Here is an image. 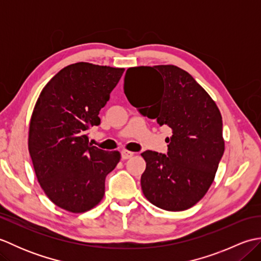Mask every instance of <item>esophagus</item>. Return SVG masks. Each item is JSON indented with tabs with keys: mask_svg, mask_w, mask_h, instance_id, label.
I'll return each instance as SVG.
<instances>
[{
	"mask_svg": "<svg viewBox=\"0 0 261 261\" xmlns=\"http://www.w3.org/2000/svg\"><path fill=\"white\" fill-rule=\"evenodd\" d=\"M134 152H131V151H127V150H123L121 152V156H122V159L123 160H126V159H129V158H131L132 156H134Z\"/></svg>",
	"mask_w": 261,
	"mask_h": 261,
	"instance_id": "obj_1",
	"label": "esophagus"
}]
</instances>
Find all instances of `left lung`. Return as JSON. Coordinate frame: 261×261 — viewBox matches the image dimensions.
Instances as JSON below:
<instances>
[{"instance_id":"left-lung-1","label":"left lung","mask_w":261,"mask_h":261,"mask_svg":"<svg viewBox=\"0 0 261 261\" xmlns=\"http://www.w3.org/2000/svg\"><path fill=\"white\" fill-rule=\"evenodd\" d=\"M144 86L138 97L134 85ZM124 94L134 107L171 129L167 154L141 153L143 195L166 211L192 207L208 191L224 152L222 116L207 92L177 66H140L126 70Z\"/></svg>"}]
</instances>
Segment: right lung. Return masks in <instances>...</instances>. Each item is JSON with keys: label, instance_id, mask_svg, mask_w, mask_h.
Listing matches in <instances>:
<instances>
[{"label": "right lung", "instance_id": "add662e5", "mask_svg": "<svg viewBox=\"0 0 261 261\" xmlns=\"http://www.w3.org/2000/svg\"><path fill=\"white\" fill-rule=\"evenodd\" d=\"M124 68L76 63L43 87L29 126L30 157L39 184L50 201L71 213H84L102 201L105 177L120 162L119 151L88 142L87 130L101 123Z\"/></svg>", "mask_w": 261, "mask_h": 261}]
</instances>
